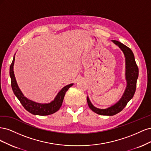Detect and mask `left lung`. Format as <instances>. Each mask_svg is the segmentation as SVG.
<instances>
[{
    "mask_svg": "<svg viewBox=\"0 0 151 151\" xmlns=\"http://www.w3.org/2000/svg\"><path fill=\"white\" fill-rule=\"evenodd\" d=\"M112 42L117 45L124 53L126 65L125 78L127 84L125 92L119 101L113 106L106 109H99L95 107L90 101L88 96L87 97V101H88L89 108L94 113L101 115H115L118 113L120 112L126 106L127 104L133 98L135 94L137 80L139 76V68L136 64L134 55L131 49L118 41L112 40Z\"/></svg>",
    "mask_w": 151,
    "mask_h": 151,
    "instance_id": "8db88e82",
    "label": "left lung"
}]
</instances>
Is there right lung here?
Masks as SVG:
<instances>
[{
  "mask_svg": "<svg viewBox=\"0 0 151 151\" xmlns=\"http://www.w3.org/2000/svg\"><path fill=\"white\" fill-rule=\"evenodd\" d=\"M14 60L15 55L14 56L13 60L10 66L9 74L11 80V86L14 93L17 98L19 100V101L22 105V106H23L27 111H29L31 114H33V115H49L57 111L62 106L65 93L74 84L72 83L63 87V88L59 91L58 93L56 96V97L55 98L53 101L49 103L42 104L33 101H31V100L26 98L23 95V94L22 93L20 89L19 88V87H18L13 70Z\"/></svg>",
  "mask_w": 151,
  "mask_h": 151,
  "instance_id": "add662e5",
  "label": "right lung"
}]
</instances>
